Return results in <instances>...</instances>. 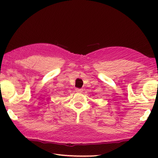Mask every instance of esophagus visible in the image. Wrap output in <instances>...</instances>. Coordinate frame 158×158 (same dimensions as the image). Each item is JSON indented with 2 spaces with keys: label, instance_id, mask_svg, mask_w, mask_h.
I'll list each match as a JSON object with an SVG mask.
<instances>
[{
  "label": "esophagus",
  "instance_id": "1",
  "mask_svg": "<svg viewBox=\"0 0 158 158\" xmlns=\"http://www.w3.org/2000/svg\"><path fill=\"white\" fill-rule=\"evenodd\" d=\"M76 92L78 93H82L83 92V89H79V88H76Z\"/></svg>",
  "mask_w": 158,
  "mask_h": 158
}]
</instances>
